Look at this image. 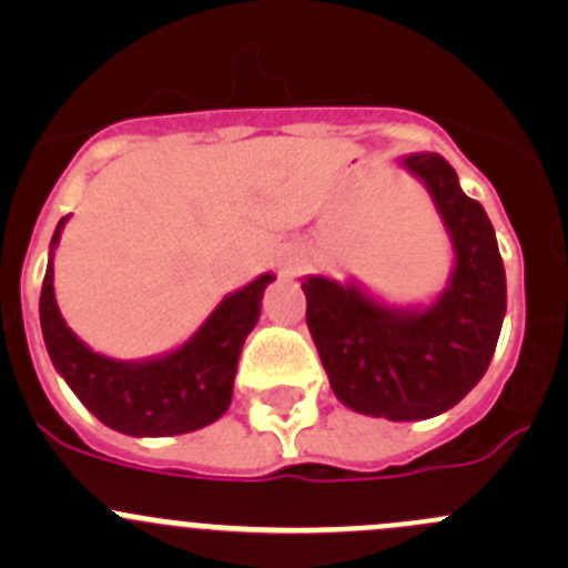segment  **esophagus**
<instances>
[{
    "instance_id": "1",
    "label": "esophagus",
    "mask_w": 568,
    "mask_h": 568,
    "mask_svg": "<svg viewBox=\"0 0 568 568\" xmlns=\"http://www.w3.org/2000/svg\"><path fill=\"white\" fill-rule=\"evenodd\" d=\"M296 268H300V261H285V266H283V272L285 274H294Z\"/></svg>"
}]
</instances>
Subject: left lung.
Wrapping results in <instances>:
<instances>
[{
    "mask_svg": "<svg viewBox=\"0 0 568 568\" xmlns=\"http://www.w3.org/2000/svg\"><path fill=\"white\" fill-rule=\"evenodd\" d=\"M428 189L454 247V268L428 305H387L357 280H302L307 329L332 393L359 415L428 420L486 374L506 318V268L495 227L439 153L400 159Z\"/></svg>",
    "mask_w": 568,
    "mask_h": 568,
    "instance_id": "left-lung-1",
    "label": "left lung"
}]
</instances>
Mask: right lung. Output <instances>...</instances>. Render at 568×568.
<instances>
[{
    "instance_id": "1",
    "label": "right lung",
    "mask_w": 568,
    "mask_h": 568,
    "mask_svg": "<svg viewBox=\"0 0 568 568\" xmlns=\"http://www.w3.org/2000/svg\"><path fill=\"white\" fill-rule=\"evenodd\" d=\"M68 216L51 236L40 288V329L57 374L101 423L129 437H173L211 426L233 398L239 354L261 318L266 272L227 294L183 346L148 359H114L73 335L54 300V247Z\"/></svg>"
}]
</instances>
